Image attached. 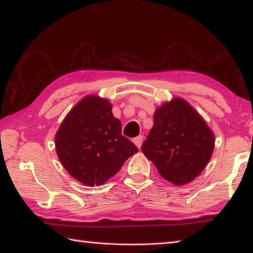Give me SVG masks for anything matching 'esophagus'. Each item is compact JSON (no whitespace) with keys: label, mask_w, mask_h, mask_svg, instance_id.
<instances>
[{"label":"esophagus","mask_w":253,"mask_h":253,"mask_svg":"<svg viewBox=\"0 0 253 253\" xmlns=\"http://www.w3.org/2000/svg\"><path fill=\"white\" fill-rule=\"evenodd\" d=\"M142 141H143V136H138V137H136V138H133V143H135L139 149L141 148Z\"/></svg>","instance_id":"1"}]
</instances>
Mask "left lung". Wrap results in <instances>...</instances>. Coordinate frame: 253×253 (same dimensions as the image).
Wrapping results in <instances>:
<instances>
[{
  "mask_svg": "<svg viewBox=\"0 0 253 253\" xmlns=\"http://www.w3.org/2000/svg\"><path fill=\"white\" fill-rule=\"evenodd\" d=\"M154 123L141 150L161 176L175 185L193 180L209 163L214 136L185 100L175 98L154 113Z\"/></svg>",
  "mask_w": 253,
  "mask_h": 253,
  "instance_id": "left-lung-1",
  "label": "left lung"
}]
</instances>
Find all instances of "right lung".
Returning <instances> with one entry per match:
<instances>
[{
    "mask_svg": "<svg viewBox=\"0 0 253 253\" xmlns=\"http://www.w3.org/2000/svg\"><path fill=\"white\" fill-rule=\"evenodd\" d=\"M112 105L99 96H85L63 121L55 136L57 157L75 179L100 186L121 169L138 148L122 135V123Z\"/></svg>",
    "mask_w": 253,
    "mask_h": 253,
    "instance_id": "obj_1",
    "label": "right lung"
}]
</instances>
